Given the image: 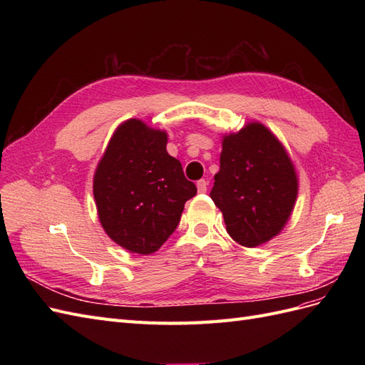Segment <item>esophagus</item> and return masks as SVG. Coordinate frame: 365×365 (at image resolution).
I'll return each instance as SVG.
<instances>
[{
  "mask_svg": "<svg viewBox=\"0 0 365 365\" xmlns=\"http://www.w3.org/2000/svg\"><path fill=\"white\" fill-rule=\"evenodd\" d=\"M197 185V192L200 193H205L207 192V187H208V181L207 180H200L196 182Z\"/></svg>",
  "mask_w": 365,
  "mask_h": 365,
  "instance_id": "34e87169",
  "label": "esophagus"
}]
</instances>
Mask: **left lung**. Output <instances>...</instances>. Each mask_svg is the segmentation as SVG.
Listing matches in <instances>:
<instances>
[{
    "mask_svg": "<svg viewBox=\"0 0 365 365\" xmlns=\"http://www.w3.org/2000/svg\"><path fill=\"white\" fill-rule=\"evenodd\" d=\"M297 192L294 164L271 130L250 123L224 137L210 197L237 244L252 248L277 236L292 213Z\"/></svg>",
    "mask_w": 365,
    "mask_h": 365,
    "instance_id": "obj_1",
    "label": "left lung"
}]
</instances>
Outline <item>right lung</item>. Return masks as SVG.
Listing matches in <instances>:
<instances>
[{
  "label": "right lung",
  "mask_w": 365,
  "mask_h": 365,
  "mask_svg": "<svg viewBox=\"0 0 365 365\" xmlns=\"http://www.w3.org/2000/svg\"><path fill=\"white\" fill-rule=\"evenodd\" d=\"M165 145V132L130 118L117 128L97 165L98 219L106 235L130 252H155L178 227L185 201L196 195Z\"/></svg>",
  "instance_id": "1"
}]
</instances>
